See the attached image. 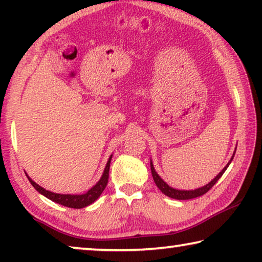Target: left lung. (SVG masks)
I'll list each match as a JSON object with an SVG mask.
<instances>
[{
    "label": "left lung",
    "instance_id": "left-lung-1",
    "mask_svg": "<svg viewBox=\"0 0 262 262\" xmlns=\"http://www.w3.org/2000/svg\"><path fill=\"white\" fill-rule=\"evenodd\" d=\"M236 149H237V147H236ZM236 149H234L232 157L230 158L229 163L223 167V170H222L220 173L215 177L214 179H212L211 181H209V183H208V184H206L205 186H202V187H199V188H195V189H188V190L187 189H177V188L171 187V186H168L165 183V181H164L161 178V176L157 173L156 170H155L152 161H151V159H150V168H151V174H152V178H154L155 184H156V186H157V187L159 188V190H161L163 194H165L166 196L171 198V199H176V200H189V199H194V198L201 196V195L206 194L208 190H209L212 187V186H214L217 183V180H219L221 177L223 176L224 172L227 171V168L229 167L230 164H231L232 159L234 157V154H236Z\"/></svg>",
    "mask_w": 262,
    "mask_h": 262
}]
</instances>
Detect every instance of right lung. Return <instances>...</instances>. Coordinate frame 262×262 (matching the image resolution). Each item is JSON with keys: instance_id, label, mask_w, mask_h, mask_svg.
Instances as JSON below:
<instances>
[{"instance_id": "1", "label": "right lung", "mask_w": 262, "mask_h": 262, "mask_svg": "<svg viewBox=\"0 0 262 262\" xmlns=\"http://www.w3.org/2000/svg\"><path fill=\"white\" fill-rule=\"evenodd\" d=\"M113 155H111L108 157V161L106 163V166L103 171V174H101L100 179L97 181V184L95 186L88 190L86 193L83 194H60V193H54L51 192V190H47L41 186H39L37 183L30 178L29 174H26L28 177L29 181L31 183V185L38 190L39 193L43 196H46L47 199H50L51 201L59 203V205H62L64 207L68 208H75V209H81V208H85L88 206H90L91 203H94L97 199L100 196V194L104 192V189L107 185L108 181V172H110V164H111V159H112Z\"/></svg>"}]
</instances>
